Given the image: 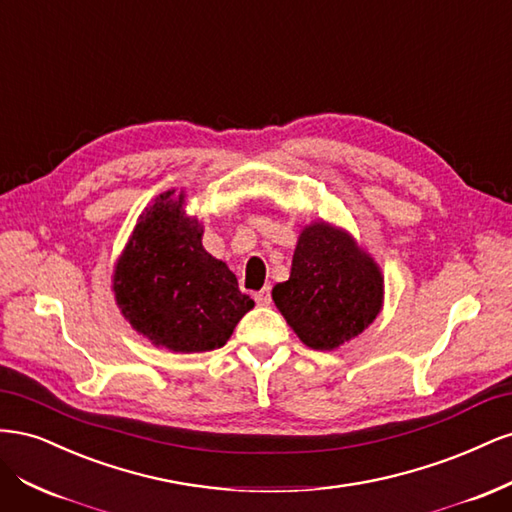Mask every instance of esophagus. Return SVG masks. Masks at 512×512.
<instances>
[{
  "mask_svg": "<svg viewBox=\"0 0 512 512\" xmlns=\"http://www.w3.org/2000/svg\"><path fill=\"white\" fill-rule=\"evenodd\" d=\"M254 301H256L258 305H262V307L271 305V288L267 286V288H262L260 292H256V294H254Z\"/></svg>",
  "mask_w": 512,
  "mask_h": 512,
  "instance_id": "esophagus-1",
  "label": "esophagus"
}]
</instances>
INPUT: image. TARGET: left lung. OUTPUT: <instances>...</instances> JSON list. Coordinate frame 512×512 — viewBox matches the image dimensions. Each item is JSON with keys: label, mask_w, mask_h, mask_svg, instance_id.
Masks as SVG:
<instances>
[{"label": "left lung", "mask_w": 512, "mask_h": 512, "mask_svg": "<svg viewBox=\"0 0 512 512\" xmlns=\"http://www.w3.org/2000/svg\"><path fill=\"white\" fill-rule=\"evenodd\" d=\"M271 294L307 348L337 350L382 312L384 275L346 228L318 218L301 228L290 277Z\"/></svg>", "instance_id": "1"}]
</instances>
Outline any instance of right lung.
Listing matches in <instances>:
<instances>
[{"mask_svg": "<svg viewBox=\"0 0 512 512\" xmlns=\"http://www.w3.org/2000/svg\"><path fill=\"white\" fill-rule=\"evenodd\" d=\"M185 190H166L138 215L115 269V303L156 346L192 354L222 348L254 307L224 260L203 245L205 226L185 213Z\"/></svg>", "mask_w": 512, "mask_h": 512, "instance_id": "1", "label": "right lung"}]
</instances>
